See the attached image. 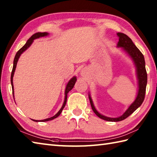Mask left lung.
<instances>
[{
  "mask_svg": "<svg viewBox=\"0 0 157 157\" xmlns=\"http://www.w3.org/2000/svg\"><path fill=\"white\" fill-rule=\"evenodd\" d=\"M117 36L119 37V42L117 46L119 47H121L125 51L128 53L129 55L131 56L136 64V68H137V75L138 78V84H139V90L135 101L129 106L128 109L124 113V114L117 118H111L105 117L96 111L94 108V105L90 96H89L90 102L92 106L93 111L98 117L101 118L106 121H120L122 120L126 119L127 117L132 114L140 106L143 101H144L146 94V88L147 84V73L145 67V61L144 55L140 51V50L136 47V45L133 43L131 38H129L128 36L123 33H117Z\"/></svg>",
  "mask_w": 157,
  "mask_h": 157,
  "instance_id": "obj_1",
  "label": "left lung"
}]
</instances>
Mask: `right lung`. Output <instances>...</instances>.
Masks as SVG:
<instances>
[{
	"mask_svg": "<svg viewBox=\"0 0 157 157\" xmlns=\"http://www.w3.org/2000/svg\"><path fill=\"white\" fill-rule=\"evenodd\" d=\"M48 34L47 32H38V33H36V34H33L30 38H29L27 42L25 43V44L23 46V47L21 48H20L19 51H17V52L16 53L15 55V59H14V61H13V69H12V71H11V86H12V90H13V94L14 92H13V75H14V72H15V68H16V66H17V61H18V59L19 58L20 55H21L22 53L24 52L26 49H27L28 47H29L30 46V45L32 44L33 41H34V39H36V38H38L40 37H43V36H47ZM75 81H76V78L75 77H73V78H71V79H70V81L68 82L67 85L66 86V88H65V101H64V103H63V105L62 106L61 109L59 110V111L56 113V114L55 115L52 117H50V118H48V119H44V120H41V121H38V120H33L34 121H51V120H52L53 119H55L58 116H59V115L61 114L63 109H64L65 106L66 105V102H67V93L71 90L73 88V86H74L75 85Z\"/></svg>",
	"mask_w": 157,
	"mask_h": 157,
	"instance_id": "1",
	"label": "right lung"
}]
</instances>
